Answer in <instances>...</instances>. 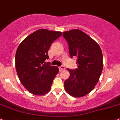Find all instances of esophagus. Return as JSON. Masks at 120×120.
<instances>
[{
  "instance_id": "1",
  "label": "esophagus",
  "mask_w": 120,
  "mask_h": 120,
  "mask_svg": "<svg viewBox=\"0 0 120 120\" xmlns=\"http://www.w3.org/2000/svg\"><path fill=\"white\" fill-rule=\"evenodd\" d=\"M64 69H65V67H64V66H62V65L59 67V70H60V71H62V70H64Z\"/></svg>"
}]
</instances>
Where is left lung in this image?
I'll return each instance as SVG.
<instances>
[{"mask_svg":"<svg viewBox=\"0 0 120 120\" xmlns=\"http://www.w3.org/2000/svg\"><path fill=\"white\" fill-rule=\"evenodd\" d=\"M69 45L70 57L77 58V69H67L70 77L64 82L66 92L80 98L94 88L103 69V55L101 47L93 39L79 29L63 33Z\"/></svg>","mask_w":120,"mask_h":120,"instance_id":"obj_1","label":"left lung"}]
</instances>
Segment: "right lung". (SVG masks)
Segmentation results:
<instances>
[{
  "label": "right lung",
  "mask_w": 120,
  "mask_h": 120,
  "mask_svg": "<svg viewBox=\"0 0 120 120\" xmlns=\"http://www.w3.org/2000/svg\"><path fill=\"white\" fill-rule=\"evenodd\" d=\"M61 32L41 29L27 36L18 47L15 68L24 87L35 95H43L51 88L58 68L45 64L51 44L62 35Z\"/></svg>",
  "instance_id": "1"
}]
</instances>
